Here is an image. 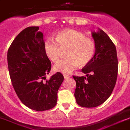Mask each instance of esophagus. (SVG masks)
<instances>
[{"mask_svg":"<svg viewBox=\"0 0 130 130\" xmlns=\"http://www.w3.org/2000/svg\"><path fill=\"white\" fill-rule=\"evenodd\" d=\"M63 77H64L65 79H67V78H69L70 77V76L68 75V74H63Z\"/></svg>","mask_w":130,"mask_h":130,"instance_id":"esophagus-1","label":"esophagus"}]
</instances>
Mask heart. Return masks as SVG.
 <instances>
[{
    "label": "heart",
    "mask_w": 130,
    "mask_h": 130,
    "mask_svg": "<svg viewBox=\"0 0 130 130\" xmlns=\"http://www.w3.org/2000/svg\"><path fill=\"white\" fill-rule=\"evenodd\" d=\"M44 52L52 62L60 58V51L67 49L65 60H61L54 66V72L67 74L74 71L79 64L87 65L93 58L95 43L91 39L86 37L80 31L65 29L58 32L55 39L48 38L43 44Z\"/></svg>",
    "instance_id": "b5f03b06"
}]
</instances>
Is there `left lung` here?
Returning <instances> with one entry per match:
<instances>
[{"instance_id": "left-lung-1", "label": "left lung", "mask_w": 130, "mask_h": 130, "mask_svg": "<svg viewBox=\"0 0 130 130\" xmlns=\"http://www.w3.org/2000/svg\"><path fill=\"white\" fill-rule=\"evenodd\" d=\"M95 52L91 61L82 69L86 76H75L74 96L79 106L93 108L104 102L115 86L118 74L117 50L113 42L102 30L92 32Z\"/></svg>"}]
</instances>
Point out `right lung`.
<instances>
[{
    "mask_svg": "<svg viewBox=\"0 0 130 130\" xmlns=\"http://www.w3.org/2000/svg\"><path fill=\"white\" fill-rule=\"evenodd\" d=\"M38 30L39 26H30L17 35L8 50L7 62L19 99L28 108L43 111L56 106L64 77L57 72L45 80L51 62L44 52L43 33Z\"/></svg>",
    "mask_w": 130,
    "mask_h": 130,
    "instance_id": "add662e5",
    "label": "right lung"
}]
</instances>
